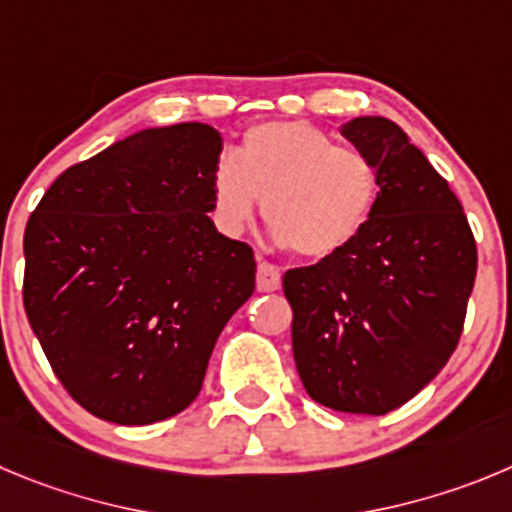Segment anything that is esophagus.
Returning <instances> with one entry per match:
<instances>
[{
	"instance_id": "obj_1",
	"label": "esophagus",
	"mask_w": 512,
	"mask_h": 512,
	"mask_svg": "<svg viewBox=\"0 0 512 512\" xmlns=\"http://www.w3.org/2000/svg\"><path fill=\"white\" fill-rule=\"evenodd\" d=\"M280 288V270L272 262L260 260L257 262V290L262 293H272Z\"/></svg>"
}]
</instances>
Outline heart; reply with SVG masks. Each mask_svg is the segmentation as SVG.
Listing matches in <instances>:
<instances>
[{
	"instance_id": "b5f03b06",
	"label": "heart",
	"mask_w": 512,
	"mask_h": 512,
	"mask_svg": "<svg viewBox=\"0 0 512 512\" xmlns=\"http://www.w3.org/2000/svg\"><path fill=\"white\" fill-rule=\"evenodd\" d=\"M379 197L376 161L303 121L247 128L212 176L214 219L224 232H242L262 199L275 240L305 260L346 250L371 222Z\"/></svg>"
}]
</instances>
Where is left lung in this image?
<instances>
[{
	"instance_id": "8db88e82",
	"label": "left lung",
	"mask_w": 512,
	"mask_h": 512,
	"mask_svg": "<svg viewBox=\"0 0 512 512\" xmlns=\"http://www.w3.org/2000/svg\"><path fill=\"white\" fill-rule=\"evenodd\" d=\"M341 133L379 166V207L346 250L285 272L283 290L310 399L379 417L455 353L477 247L455 191L394 121L361 116Z\"/></svg>"
}]
</instances>
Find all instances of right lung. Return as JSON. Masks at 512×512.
<instances>
[{"label":"right lung","mask_w":512,"mask_h":512,"mask_svg":"<svg viewBox=\"0 0 512 512\" xmlns=\"http://www.w3.org/2000/svg\"><path fill=\"white\" fill-rule=\"evenodd\" d=\"M222 136L146 128L62 171L25 229L27 321L98 419L154 424L197 399L255 255L209 219Z\"/></svg>","instance_id":"obj_1"}]
</instances>
